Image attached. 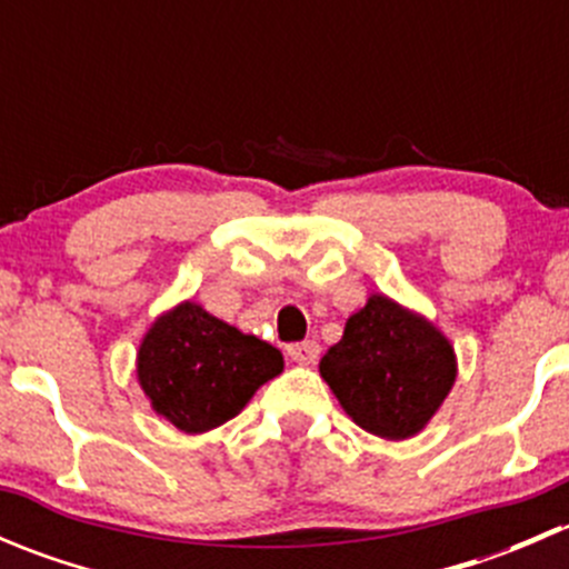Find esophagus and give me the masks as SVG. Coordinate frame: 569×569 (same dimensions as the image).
I'll use <instances>...</instances> for the list:
<instances>
[{"mask_svg":"<svg viewBox=\"0 0 569 569\" xmlns=\"http://www.w3.org/2000/svg\"><path fill=\"white\" fill-rule=\"evenodd\" d=\"M289 358L295 360L297 366H313L319 360V343L317 341H302V343H291Z\"/></svg>","mask_w":569,"mask_h":569,"instance_id":"esophagus-1","label":"esophagus"}]
</instances>
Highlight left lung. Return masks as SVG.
Masks as SVG:
<instances>
[{"label": "left lung", "instance_id": "1", "mask_svg": "<svg viewBox=\"0 0 569 569\" xmlns=\"http://www.w3.org/2000/svg\"><path fill=\"white\" fill-rule=\"evenodd\" d=\"M319 375L360 429L407 440L432 421L455 388L457 355L423 313L371 295L347 319L341 341L325 352Z\"/></svg>", "mask_w": 569, "mask_h": 569}]
</instances>
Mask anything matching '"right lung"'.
Listing matches in <instances>:
<instances>
[{
    "label": "right lung",
    "mask_w": 569,
    "mask_h": 569,
    "mask_svg": "<svg viewBox=\"0 0 569 569\" xmlns=\"http://www.w3.org/2000/svg\"><path fill=\"white\" fill-rule=\"evenodd\" d=\"M283 371L272 343L183 300L151 321L137 349V382L153 412L187 435L222 427Z\"/></svg>",
    "instance_id": "1"
}]
</instances>
